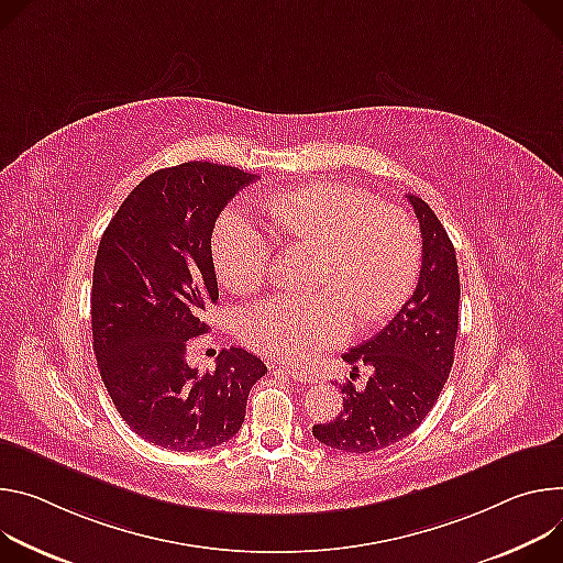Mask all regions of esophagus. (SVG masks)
I'll return each mask as SVG.
<instances>
[{
  "instance_id": "34e87169",
  "label": "esophagus",
  "mask_w": 563,
  "mask_h": 563,
  "mask_svg": "<svg viewBox=\"0 0 563 563\" xmlns=\"http://www.w3.org/2000/svg\"><path fill=\"white\" fill-rule=\"evenodd\" d=\"M273 368H277V366H273ZM282 371H286L288 376H292V378H297V380H306L308 378V371L303 368V366H299V364H290V366H279Z\"/></svg>"
}]
</instances>
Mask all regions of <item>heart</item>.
<instances>
[{
	"instance_id": "b5f03b06",
	"label": "heart",
	"mask_w": 563,
	"mask_h": 563,
	"mask_svg": "<svg viewBox=\"0 0 563 563\" xmlns=\"http://www.w3.org/2000/svg\"><path fill=\"white\" fill-rule=\"evenodd\" d=\"M290 239L322 247L318 297H268L241 313L245 342L273 360L313 355L342 344L362 324L391 318L420 273V234L405 210L376 206L371 195L340 183L301 187L268 206ZM219 279L234 292L262 284L273 260L268 232L243 208H228L212 230Z\"/></svg>"
}]
</instances>
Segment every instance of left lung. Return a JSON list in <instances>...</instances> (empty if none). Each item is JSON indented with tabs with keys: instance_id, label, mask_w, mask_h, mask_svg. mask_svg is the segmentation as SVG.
I'll return each mask as SVG.
<instances>
[{
	"instance_id": "left-lung-1",
	"label": "left lung",
	"mask_w": 563,
	"mask_h": 563,
	"mask_svg": "<svg viewBox=\"0 0 563 563\" xmlns=\"http://www.w3.org/2000/svg\"><path fill=\"white\" fill-rule=\"evenodd\" d=\"M407 199L422 234L418 286L380 333L342 355L355 371L340 385L342 411L313 427L320 443L340 452L366 454L402 441L439 400L454 364L461 301L456 250L433 210L416 195ZM362 363L372 376L357 390L352 380Z\"/></svg>"
}]
</instances>
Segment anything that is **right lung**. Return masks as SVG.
Masks as SVG:
<instances>
[{
    "instance_id": "obj_1",
    "label": "right lung",
    "mask_w": 563,
    "mask_h": 563,
    "mask_svg": "<svg viewBox=\"0 0 563 563\" xmlns=\"http://www.w3.org/2000/svg\"><path fill=\"white\" fill-rule=\"evenodd\" d=\"M257 176L217 163H183L141 180L109 221L93 264L91 331L102 383L141 439L210 450L241 429L266 364L223 349L214 371L187 364L217 303L212 230L228 201Z\"/></svg>"
}]
</instances>
